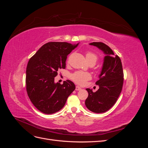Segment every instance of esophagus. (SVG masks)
<instances>
[{
    "mask_svg": "<svg viewBox=\"0 0 148 148\" xmlns=\"http://www.w3.org/2000/svg\"><path fill=\"white\" fill-rule=\"evenodd\" d=\"M81 89H82V88H80L79 86H76V88H75V90L76 91H79V90H81Z\"/></svg>",
    "mask_w": 148,
    "mask_h": 148,
    "instance_id": "esophagus-1",
    "label": "esophagus"
}]
</instances>
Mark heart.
Masks as SVG:
<instances>
[{
  "label": "heart",
  "mask_w": 148,
  "mask_h": 148,
  "mask_svg": "<svg viewBox=\"0 0 148 148\" xmlns=\"http://www.w3.org/2000/svg\"><path fill=\"white\" fill-rule=\"evenodd\" d=\"M86 59L88 63L92 62L94 64H96L98 59V56L95 53L88 51L86 53ZM71 78L76 83L83 85L85 84L86 81L91 79V75L88 72L78 71L71 75Z\"/></svg>",
  "instance_id": "b5f03b06"
}]
</instances>
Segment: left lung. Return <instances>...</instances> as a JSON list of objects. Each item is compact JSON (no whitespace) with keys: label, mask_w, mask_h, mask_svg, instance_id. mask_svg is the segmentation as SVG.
I'll return each instance as SVG.
<instances>
[{"label":"left lung","mask_w":148,"mask_h":148,"mask_svg":"<svg viewBox=\"0 0 148 148\" xmlns=\"http://www.w3.org/2000/svg\"><path fill=\"white\" fill-rule=\"evenodd\" d=\"M89 45L97 47L105 54L99 79L96 84L99 88L94 92L87 88L88 97L85 101L87 108L95 113H103L109 110L117 101L122 91L123 83V71L120 57L106 44L93 42Z\"/></svg>","instance_id":"1"}]
</instances>
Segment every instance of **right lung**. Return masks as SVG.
Segmentation results:
<instances>
[{"mask_svg": "<svg viewBox=\"0 0 148 148\" xmlns=\"http://www.w3.org/2000/svg\"><path fill=\"white\" fill-rule=\"evenodd\" d=\"M66 42H47L29 59L26 71V91L30 101L41 112L59 111L75 89L70 80L55 83L58 70L65 69L67 56L78 46Z\"/></svg>", "mask_w": 148, "mask_h": 148, "instance_id": "right-lung-1", "label": "right lung"}]
</instances>
